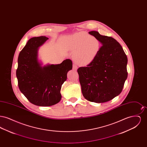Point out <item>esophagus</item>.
I'll return each mask as SVG.
<instances>
[{"instance_id": "1", "label": "esophagus", "mask_w": 147, "mask_h": 147, "mask_svg": "<svg viewBox=\"0 0 147 147\" xmlns=\"http://www.w3.org/2000/svg\"><path fill=\"white\" fill-rule=\"evenodd\" d=\"M78 69V66L76 64H73V69L74 70H77Z\"/></svg>"}]
</instances>
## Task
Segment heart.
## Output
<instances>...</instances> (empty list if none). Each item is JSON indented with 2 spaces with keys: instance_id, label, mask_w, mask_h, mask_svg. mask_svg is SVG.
Returning <instances> with one entry per match:
<instances>
[{
  "instance_id": "heart-1",
  "label": "heart",
  "mask_w": 147,
  "mask_h": 147,
  "mask_svg": "<svg viewBox=\"0 0 147 147\" xmlns=\"http://www.w3.org/2000/svg\"><path fill=\"white\" fill-rule=\"evenodd\" d=\"M101 42L97 37L86 32H79L70 37L67 47L73 51L74 59L80 65L92 63L98 56L101 49Z\"/></svg>"
}]
</instances>
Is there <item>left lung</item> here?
<instances>
[{"instance_id": "left-lung-1", "label": "left lung", "mask_w": 147, "mask_h": 147, "mask_svg": "<svg viewBox=\"0 0 147 147\" xmlns=\"http://www.w3.org/2000/svg\"><path fill=\"white\" fill-rule=\"evenodd\" d=\"M100 41L101 49L95 60L78 69L82 94L87 100L97 103L109 101L121 92L128 76L127 57L115 38L89 32Z\"/></svg>"}]
</instances>
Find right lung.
<instances>
[{
    "label": "right lung",
    "instance_id": "obj_1",
    "mask_svg": "<svg viewBox=\"0 0 147 147\" xmlns=\"http://www.w3.org/2000/svg\"><path fill=\"white\" fill-rule=\"evenodd\" d=\"M48 39L40 36L28 40L19 53L16 72L20 91L31 103L39 106H50L60 101L62 85L72 69L69 59L59 64L41 66L37 59L38 49Z\"/></svg>",
    "mask_w": 147,
    "mask_h": 147
}]
</instances>
